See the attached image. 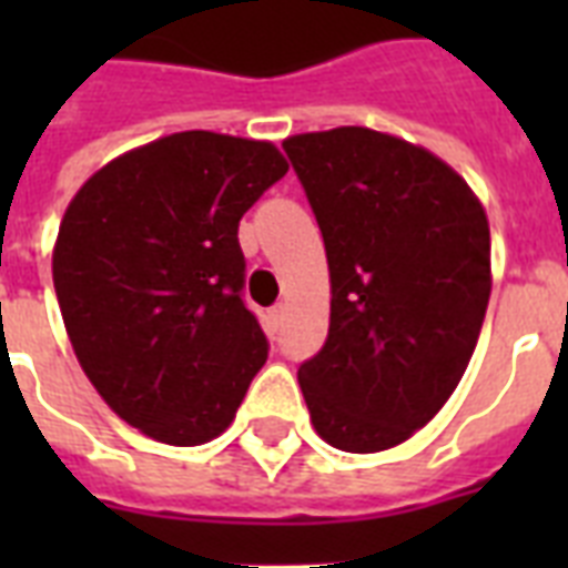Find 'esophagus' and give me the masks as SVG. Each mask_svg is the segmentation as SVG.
I'll return each instance as SVG.
<instances>
[{"label": "esophagus", "mask_w": 568, "mask_h": 568, "mask_svg": "<svg viewBox=\"0 0 568 568\" xmlns=\"http://www.w3.org/2000/svg\"><path fill=\"white\" fill-rule=\"evenodd\" d=\"M283 321H285V303H276V306L267 310V327L274 329V333L283 327Z\"/></svg>", "instance_id": "esophagus-1"}]
</instances>
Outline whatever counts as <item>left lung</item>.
<instances>
[{"instance_id": "left-lung-1", "label": "left lung", "mask_w": 568, "mask_h": 568, "mask_svg": "<svg viewBox=\"0 0 568 568\" xmlns=\"http://www.w3.org/2000/svg\"><path fill=\"white\" fill-rule=\"evenodd\" d=\"M327 250L329 333L301 363L324 442L374 454L439 413L475 354L489 280V223L436 155L374 129L283 141Z\"/></svg>"}]
</instances>
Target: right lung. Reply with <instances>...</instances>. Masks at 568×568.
Here are the masks:
<instances>
[{
	"instance_id": "add662e5",
	"label": "right lung",
	"mask_w": 568,
	"mask_h": 568,
	"mask_svg": "<svg viewBox=\"0 0 568 568\" xmlns=\"http://www.w3.org/2000/svg\"><path fill=\"white\" fill-rule=\"evenodd\" d=\"M285 171L267 141L176 132L105 164L67 205L52 253L67 336L146 436L214 439L265 365L239 221Z\"/></svg>"
}]
</instances>
